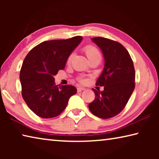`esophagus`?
Returning <instances> with one entry per match:
<instances>
[{"label":"esophagus","mask_w":159,"mask_h":159,"mask_svg":"<svg viewBox=\"0 0 159 159\" xmlns=\"http://www.w3.org/2000/svg\"><path fill=\"white\" fill-rule=\"evenodd\" d=\"M85 89V88H83V87H78L77 88V91L78 92H81L82 90H84Z\"/></svg>","instance_id":"esophagus-1"}]
</instances>
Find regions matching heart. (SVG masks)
<instances>
[{
  "label": "heart",
  "mask_w": 159,
  "mask_h": 159,
  "mask_svg": "<svg viewBox=\"0 0 159 159\" xmlns=\"http://www.w3.org/2000/svg\"><path fill=\"white\" fill-rule=\"evenodd\" d=\"M83 50H84V52H85L86 55H87L88 58L89 59V60H93L94 58L101 57L100 52H99V50L96 47L93 46V45H87V46H85L84 48H83ZM73 57H74V53H71L69 55L68 58H67V63L68 64L71 63ZM79 80L80 82L82 83H84L85 82V80L84 79H80Z\"/></svg>",
  "instance_id": "obj_1"
}]
</instances>
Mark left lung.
<instances>
[{"label": "left lung", "mask_w": 159, "mask_h": 159, "mask_svg": "<svg viewBox=\"0 0 159 159\" xmlns=\"http://www.w3.org/2000/svg\"><path fill=\"white\" fill-rule=\"evenodd\" d=\"M91 40L104 56V69L96 82L104 90L93 88L95 98L88 107L96 116L107 119L124 109L134 89L135 72L130 54L121 44L102 37Z\"/></svg>", "instance_id": "left-lung-1"}]
</instances>
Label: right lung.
<instances>
[{
  "label": "right lung",
  "mask_w": 159,
  "mask_h": 159,
  "mask_svg": "<svg viewBox=\"0 0 159 159\" xmlns=\"http://www.w3.org/2000/svg\"><path fill=\"white\" fill-rule=\"evenodd\" d=\"M81 36L41 43L26 56L20 79L21 95L32 111L43 118L60 115L76 93L73 85H56L54 76L65 67L67 58L81 42Z\"/></svg>",
  "instance_id": "add662e5"
}]
</instances>
